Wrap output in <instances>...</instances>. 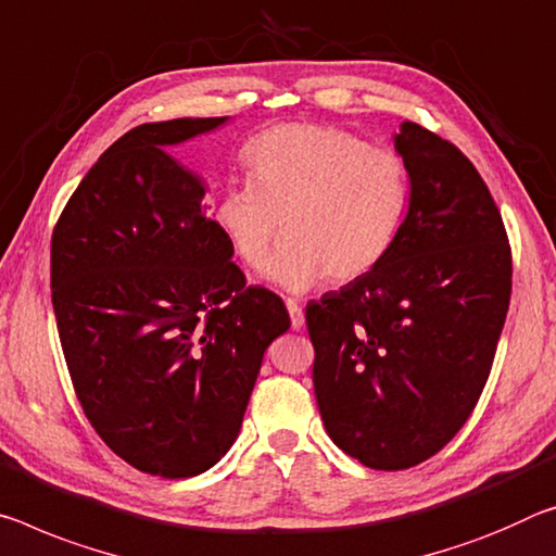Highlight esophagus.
Masks as SVG:
<instances>
[{
  "instance_id": "obj_1",
  "label": "esophagus",
  "mask_w": 556,
  "mask_h": 556,
  "mask_svg": "<svg viewBox=\"0 0 556 556\" xmlns=\"http://www.w3.org/2000/svg\"><path fill=\"white\" fill-rule=\"evenodd\" d=\"M285 304H287L289 319H292V329L294 331H302L304 329V312H302V306H299L294 299H285Z\"/></svg>"
}]
</instances>
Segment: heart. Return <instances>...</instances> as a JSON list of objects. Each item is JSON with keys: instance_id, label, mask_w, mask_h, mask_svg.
I'll list each match as a JSON object with an SVG mask.
<instances>
[{"instance_id": "heart-1", "label": "heart", "mask_w": 556, "mask_h": 556, "mask_svg": "<svg viewBox=\"0 0 556 556\" xmlns=\"http://www.w3.org/2000/svg\"><path fill=\"white\" fill-rule=\"evenodd\" d=\"M250 185L225 190L215 225L250 269H262L285 227L267 279L309 292L374 271L399 237L410 202L408 167L389 148L333 126L285 123L244 148Z\"/></svg>"}]
</instances>
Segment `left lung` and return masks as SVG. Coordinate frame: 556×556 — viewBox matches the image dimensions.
I'll use <instances>...</instances> for the list:
<instances>
[{"instance_id":"left-lung-1","label":"left lung","mask_w":556,"mask_h":556,"mask_svg":"<svg viewBox=\"0 0 556 556\" xmlns=\"http://www.w3.org/2000/svg\"><path fill=\"white\" fill-rule=\"evenodd\" d=\"M410 202L374 271L306 306L329 438L374 470H405L465 426L488 383L513 292L500 210L453 143L393 134Z\"/></svg>"}]
</instances>
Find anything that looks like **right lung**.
I'll list each match as a JSON object with an SVG mask.
<instances>
[{"instance_id": "1", "label": "right lung", "mask_w": 556, "mask_h": 556, "mask_svg": "<svg viewBox=\"0 0 556 556\" xmlns=\"http://www.w3.org/2000/svg\"><path fill=\"white\" fill-rule=\"evenodd\" d=\"M230 118L143 123L105 151L51 237V304L78 401L140 472L192 478L240 435L287 306L244 287L207 185L167 153Z\"/></svg>"}]
</instances>
